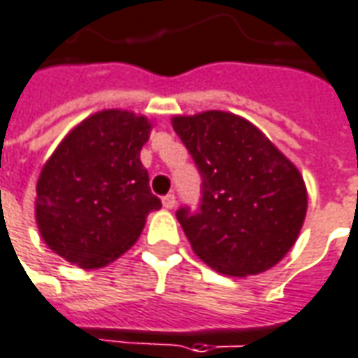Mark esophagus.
Wrapping results in <instances>:
<instances>
[{"label": "esophagus", "mask_w": 358, "mask_h": 358, "mask_svg": "<svg viewBox=\"0 0 358 358\" xmlns=\"http://www.w3.org/2000/svg\"><path fill=\"white\" fill-rule=\"evenodd\" d=\"M162 206H164L166 210H172V208L176 206V196H174V194H166V196L162 198Z\"/></svg>", "instance_id": "1"}]
</instances>
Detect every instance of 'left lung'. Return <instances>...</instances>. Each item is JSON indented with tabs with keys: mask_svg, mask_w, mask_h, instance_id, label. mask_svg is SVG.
<instances>
[{
	"mask_svg": "<svg viewBox=\"0 0 358 358\" xmlns=\"http://www.w3.org/2000/svg\"><path fill=\"white\" fill-rule=\"evenodd\" d=\"M172 127L201 176L198 210L176 211L194 252L229 276L280 262L308 210L298 169L252 123L227 111L176 115Z\"/></svg>",
	"mask_w": 358,
	"mask_h": 358,
	"instance_id": "obj_1",
	"label": "left lung"
}]
</instances>
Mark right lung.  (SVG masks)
<instances>
[{"label": "right lung", "instance_id": "1", "mask_svg": "<svg viewBox=\"0 0 358 358\" xmlns=\"http://www.w3.org/2000/svg\"><path fill=\"white\" fill-rule=\"evenodd\" d=\"M150 127L131 111H97L46 160L36 182V225L62 259L80 268L106 266L133 247L148 213L162 206L138 157Z\"/></svg>", "mask_w": 358, "mask_h": 358}]
</instances>
